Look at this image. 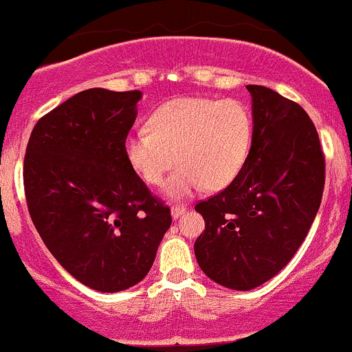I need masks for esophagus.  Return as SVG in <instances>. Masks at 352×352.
I'll list each match as a JSON object with an SVG mask.
<instances>
[{
  "instance_id": "1",
  "label": "esophagus",
  "mask_w": 352,
  "mask_h": 352,
  "mask_svg": "<svg viewBox=\"0 0 352 352\" xmlns=\"http://www.w3.org/2000/svg\"><path fill=\"white\" fill-rule=\"evenodd\" d=\"M184 212H187V206H184V204H173L172 206V218L173 219L180 218Z\"/></svg>"
}]
</instances>
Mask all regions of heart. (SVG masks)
<instances>
[{
    "mask_svg": "<svg viewBox=\"0 0 352 352\" xmlns=\"http://www.w3.org/2000/svg\"><path fill=\"white\" fill-rule=\"evenodd\" d=\"M252 131L250 112L242 102L173 98L151 113L148 129L127 138L124 151L148 186H162L177 155L180 165L166 192L184 197L202 186L216 190L232 184L247 162Z\"/></svg>",
    "mask_w": 352,
    "mask_h": 352,
    "instance_id": "1",
    "label": "heart"
}]
</instances>
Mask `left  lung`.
Here are the masks:
<instances>
[{
	"instance_id": "obj_1",
	"label": "left lung",
	"mask_w": 352,
	"mask_h": 352,
	"mask_svg": "<svg viewBox=\"0 0 352 352\" xmlns=\"http://www.w3.org/2000/svg\"><path fill=\"white\" fill-rule=\"evenodd\" d=\"M254 133L242 172L196 204L206 230L194 243L199 267L218 285L248 291L274 278L303 243L325 184L318 133L301 105L248 85Z\"/></svg>"
}]
</instances>
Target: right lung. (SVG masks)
I'll list each match as a JSON object with an SVG mask.
<instances>
[{"label":"right lung","instance_id":"obj_1","mask_svg":"<svg viewBox=\"0 0 352 352\" xmlns=\"http://www.w3.org/2000/svg\"><path fill=\"white\" fill-rule=\"evenodd\" d=\"M141 95L80 91L37 120L25 151V197L38 235L74 279L102 293L138 285L172 225L170 208L124 151Z\"/></svg>","mask_w":352,"mask_h":352}]
</instances>
